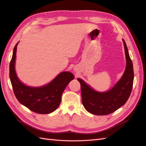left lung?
Instances as JSON below:
<instances>
[{
  "instance_id": "left-lung-1",
  "label": "left lung",
  "mask_w": 146,
  "mask_h": 146,
  "mask_svg": "<svg viewBox=\"0 0 146 146\" xmlns=\"http://www.w3.org/2000/svg\"><path fill=\"white\" fill-rule=\"evenodd\" d=\"M127 65L125 72L115 86L105 92L94 90L80 79L82 104L89 112L97 115H106L115 111L124 105L131 93L134 80L132 61L129 57L126 43L123 40Z\"/></svg>"
}]
</instances>
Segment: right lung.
Returning a JSON list of instances; mask_svg holds the SVG:
<instances>
[{"instance_id":"1","label":"right lung","mask_w":146,"mask_h":146,"mask_svg":"<svg viewBox=\"0 0 146 146\" xmlns=\"http://www.w3.org/2000/svg\"><path fill=\"white\" fill-rule=\"evenodd\" d=\"M18 44L13 48L9 65V77L14 94L18 101L29 110L40 114L51 113L60 105L61 95L69 82L74 79V75L64 72L45 86L34 88L25 85L18 79L15 68Z\"/></svg>"}]
</instances>
